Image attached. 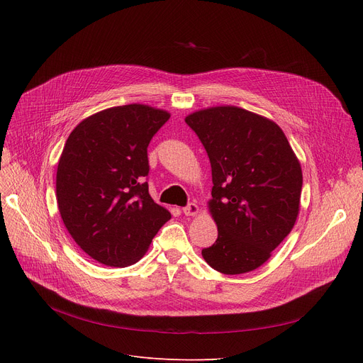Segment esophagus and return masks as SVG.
<instances>
[{"mask_svg":"<svg viewBox=\"0 0 363 363\" xmlns=\"http://www.w3.org/2000/svg\"><path fill=\"white\" fill-rule=\"evenodd\" d=\"M182 212H184L185 216H194V215H197L200 212V208H199V206L196 203H189L188 206H185L182 208Z\"/></svg>","mask_w":363,"mask_h":363,"instance_id":"obj_1","label":"esophagus"}]
</instances>
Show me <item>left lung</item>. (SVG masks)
<instances>
[{"label": "left lung", "instance_id": "left-lung-1", "mask_svg": "<svg viewBox=\"0 0 363 363\" xmlns=\"http://www.w3.org/2000/svg\"><path fill=\"white\" fill-rule=\"evenodd\" d=\"M212 166L208 211L218 240L201 250L220 274L257 269L296 223L303 185L301 166L282 129L235 106L194 111L185 118Z\"/></svg>", "mask_w": 363, "mask_h": 363}]
</instances>
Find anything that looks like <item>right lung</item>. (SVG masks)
Masks as SVG:
<instances>
[{
	"label": "right lung",
	"instance_id": "1",
	"mask_svg": "<svg viewBox=\"0 0 363 363\" xmlns=\"http://www.w3.org/2000/svg\"><path fill=\"white\" fill-rule=\"evenodd\" d=\"M145 104L110 107L76 126L57 166V204L81 249L114 268L137 263L170 219L148 194L147 147L169 121Z\"/></svg>",
	"mask_w": 363,
	"mask_h": 363
}]
</instances>
